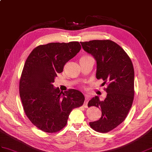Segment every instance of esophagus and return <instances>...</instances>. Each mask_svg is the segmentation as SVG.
Segmentation results:
<instances>
[{"instance_id": "34e87169", "label": "esophagus", "mask_w": 152, "mask_h": 152, "mask_svg": "<svg viewBox=\"0 0 152 152\" xmlns=\"http://www.w3.org/2000/svg\"><path fill=\"white\" fill-rule=\"evenodd\" d=\"M88 102H89V98L87 97H86L85 98V102H84V106L85 107H87V104H88Z\"/></svg>"}]
</instances>
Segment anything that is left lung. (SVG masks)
<instances>
[{
  "label": "left lung",
  "mask_w": 152,
  "mask_h": 152,
  "mask_svg": "<svg viewBox=\"0 0 152 152\" xmlns=\"http://www.w3.org/2000/svg\"><path fill=\"white\" fill-rule=\"evenodd\" d=\"M85 51L96 61V78L106 83L107 96L103 101L93 98L88 106L102 110L98 121L89 122L91 128L100 133H107L124 121L132 107L134 98V69L131 59L114 41L92 40L80 42Z\"/></svg>",
  "instance_id": "obj_1"
}]
</instances>
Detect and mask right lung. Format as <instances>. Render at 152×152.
<instances>
[{"instance_id": "1", "label": "right lung", "mask_w": 152, "mask_h": 152, "mask_svg": "<svg viewBox=\"0 0 152 152\" xmlns=\"http://www.w3.org/2000/svg\"><path fill=\"white\" fill-rule=\"evenodd\" d=\"M77 41L39 45L31 52L24 63L19 81V94L27 117L44 132L56 133L66 125L73 109L83 105L80 91L64 93L54 88L57 73L81 50Z\"/></svg>"}]
</instances>
